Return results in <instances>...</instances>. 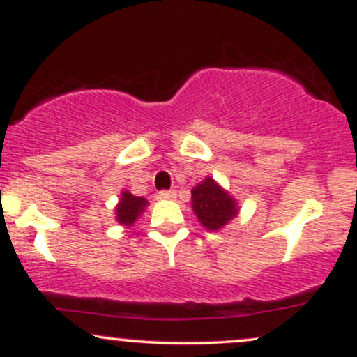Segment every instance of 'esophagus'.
<instances>
[{"mask_svg": "<svg viewBox=\"0 0 357 357\" xmlns=\"http://www.w3.org/2000/svg\"><path fill=\"white\" fill-rule=\"evenodd\" d=\"M159 199H173L176 198V191L174 190H162L158 192Z\"/></svg>", "mask_w": 357, "mask_h": 357, "instance_id": "1", "label": "esophagus"}]
</instances>
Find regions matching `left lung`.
I'll return each instance as SVG.
<instances>
[{
    "label": "left lung",
    "mask_w": 357,
    "mask_h": 357,
    "mask_svg": "<svg viewBox=\"0 0 357 357\" xmlns=\"http://www.w3.org/2000/svg\"><path fill=\"white\" fill-rule=\"evenodd\" d=\"M191 195L192 210L203 227L211 231L223 228L238 213L235 199L221 190L211 178H206L202 184L195 186Z\"/></svg>",
    "instance_id": "1"
}]
</instances>
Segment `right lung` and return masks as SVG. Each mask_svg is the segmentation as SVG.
<instances>
[{"mask_svg":"<svg viewBox=\"0 0 357 357\" xmlns=\"http://www.w3.org/2000/svg\"><path fill=\"white\" fill-rule=\"evenodd\" d=\"M147 199L141 198V196H134L130 192L124 191L121 196V203L117 204V221L122 225H132L137 220V216L141 215L142 210L146 208Z\"/></svg>","mask_w":357,"mask_h":357,"instance_id":"obj_1","label":"right lung"}]
</instances>
